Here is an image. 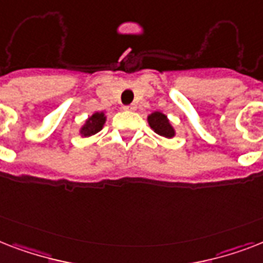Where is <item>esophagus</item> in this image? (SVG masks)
<instances>
[{
  "instance_id": "34e87169",
  "label": "esophagus",
  "mask_w": 263,
  "mask_h": 263,
  "mask_svg": "<svg viewBox=\"0 0 263 263\" xmlns=\"http://www.w3.org/2000/svg\"><path fill=\"white\" fill-rule=\"evenodd\" d=\"M124 109H125V110H128V111H134L136 107L134 106V105H131V106H124Z\"/></svg>"
}]
</instances>
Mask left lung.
I'll return each mask as SVG.
<instances>
[{
  "mask_svg": "<svg viewBox=\"0 0 263 263\" xmlns=\"http://www.w3.org/2000/svg\"><path fill=\"white\" fill-rule=\"evenodd\" d=\"M147 123L157 135L164 136V138H168V139L175 138V128H173V125L169 121L168 116L164 115L162 111H153L152 115H148Z\"/></svg>",
  "mask_w": 263,
  "mask_h": 263,
  "instance_id": "obj_1",
  "label": "left lung"
}]
</instances>
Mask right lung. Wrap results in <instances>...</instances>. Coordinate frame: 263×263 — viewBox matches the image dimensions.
<instances>
[{
  "label": "right lung",
  "instance_id": "obj_1",
  "mask_svg": "<svg viewBox=\"0 0 263 263\" xmlns=\"http://www.w3.org/2000/svg\"><path fill=\"white\" fill-rule=\"evenodd\" d=\"M105 123H106V115H105V111H95V113H92V115L84 121L83 125L80 127V136H83V138H90V136L98 134V132L103 128Z\"/></svg>",
  "mask_w": 263,
  "mask_h": 263
}]
</instances>
